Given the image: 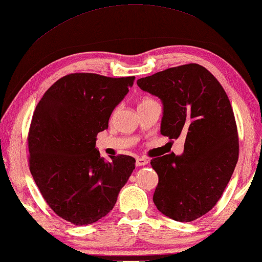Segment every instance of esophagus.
Masks as SVG:
<instances>
[{"label":"esophagus","mask_w":262,"mask_h":262,"mask_svg":"<svg viewBox=\"0 0 262 262\" xmlns=\"http://www.w3.org/2000/svg\"><path fill=\"white\" fill-rule=\"evenodd\" d=\"M136 166H144L147 164V160L144 158H136Z\"/></svg>","instance_id":"1"}]
</instances>
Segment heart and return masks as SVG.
I'll return each instance as SVG.
<instances>
[{"instance_id": "heart-1", "label": "heart", "mask_w": 262, "mask_h": 262, "mask_svg": "<svg viewBox=\"0 0 262 262\" xmlns=\"http://www.w3.org/2000/svg\"><path fill=\"white\" fill-rule=\"evenodd\" d=\"M151 101H154V99H152V98H149V97H146V98H143V99H142V102H141V104H144V103H147V102H151Z\"/></svg>"}]
</instances>
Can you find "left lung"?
I'll use <instances>...</instances> for the list:
<instances>
[{
	"label": "left lung",
	"instance_id": "8db88e82",
	"mask_svg": "<svg viewBox=\"0 0 262 262\" xmlns=\"http://www.w3.org/2000/svg\"><path fill=\"white\" fill-rule=\"evenodd\" d=\"M137 85L163 101L161 134L185 137L183 155L151 160L159 178L155 205L175 221L196 220L215 206L238 160L229 98L210 71L196 63L141 78Z\"/></svg>",
	"mask_w": 262,
	"mask_h": 262
}]
</instances>
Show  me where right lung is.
<instances>
[{
	"label": "right lung",
	"instance_id": "right-lung-1",
	"mask_svg": "<svg viewBox=\"0 0 262 262\" xmlns=\"http://www.w3.org/2000/svg\"><path fill=\"white\" fill-rule=\"evenodd\" d=\"M134 80L68 74L47 90L33 113L27 136L31 174L51 210L75 226L105 216L135 169L133 157L105 161L95 147Z\"/></svg>",
	"mask_w": 262,
	"mask_h": 262
}]
</instances>
